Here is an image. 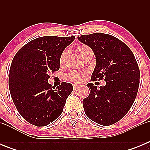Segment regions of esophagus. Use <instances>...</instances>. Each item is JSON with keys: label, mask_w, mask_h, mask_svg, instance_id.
<instances>
[{"label": "esophagus", "mask_w": 150, "mask_h": 150, "mask_svg": "<svg viewBox=\"0 0 150 150\" xmlns=\"http://www.w3.org/2000/svg\"><path fill=\"white\" fill-rule=\"evenodd\" d=\"M74 86V89H76V88H79V87L80 86V85H79V84H74V86Z\"/></svg>", "instance_id": "1"}]
</instances>
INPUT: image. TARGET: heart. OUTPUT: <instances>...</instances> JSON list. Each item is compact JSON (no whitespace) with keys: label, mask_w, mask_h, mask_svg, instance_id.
<instances>
[{"label":"heart","mask_w":150,"mask_h":150,"mask_svg":"<svg viewBox=\"0 0 150 150\" xmlns=\"http://www.w3.org/2000/svg\"><path fill=\"white\" fill-rule=\"evenodd\" d=\"M77 50V52L79 53V55H83V53H85L86 52L88 51V50H91V49L87 46H85V45H80V46H77L76 48ZM65 55V52H63L61 56L60 59V62L62 63L64 60V57ZM86 75V72L84 71H72V72L69 73L66 76L67 79L70 80L71 82H74V83H79V82L83 81L84 79L85 76Z\"/></svg>","instance_id":"obj_1"}]
</instances>
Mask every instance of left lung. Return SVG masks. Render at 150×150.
<instances>
[{
  "label": "left lung",
  "instance_id": "left-lung-1",
  "mask_svg": "<svg viewBox=\"0 0 150 150\" xmlns=\"http://www.w3.org/2000/svg\"><path fill=\"white\" fill-rule=\"evenodd\" d=\"M77 38L95 54L91 79L106 81L100 88L87 84L90 93L83 100L85 113L98 124H114L127 114L137 96L140 84L137 61L128 46L113 36L95 33Z\"/></svg>",
  "mask_w": 150,
  "mask_h": 150
}]
</instances>
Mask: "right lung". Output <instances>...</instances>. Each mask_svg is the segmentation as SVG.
Instances as JSON below:
<instances>
[{"mask_svg":"<svg viewBox=\"0 0 150 150\" xmlns=\"http://www.w3.org/2000/svg\"><path fill=\"white\" fill-rule=\"evenodd\" d=\"M75 37L46 36L22 46L13 58L9 73V88L21 116L36 126L50 124L62 114L73 86L57 87L48 83L50 72L59 70L62 52Z\"/></svg>","mask_w":150,"mask_h":150,"instance_id":"1","label":"right lung"}]
</instances>
